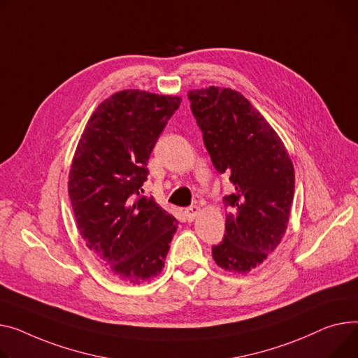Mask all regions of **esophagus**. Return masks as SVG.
Returning a JSON list of instances; mask_svg holds the SVG:
<instances>
[{
	"instance_id": "1",
	"label": "esophagus",
	"mask_w": 358,
	"mask_h": 358,
	"mask_svg": "<svg viewBox=\"0 0 358 358\" xmlns=\"http://www.w3.org/2000/svg\"><path fill=\"white\" fill-rule=\"evenodd\" d=\"M200 213V207L197 206H193V207H188L185 211H184V216L187 219V222H193Z\"/></svg>"
}]
</instances>
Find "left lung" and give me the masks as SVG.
<instances>
[{
    "label": "left lung",
    "mask_w": 358,
    "mask_h": 358,
    "mask_svg": "<svg viewBox=\"0 0 358 358\" xmlns=\"http://www.w3.org/2000/svg\"><path fill=\"white\" fill-rule=\"evenodd\" d=\"M213 165L234 193L226 233L211 249L217 266L246 275L264 264L288 229L295 192L294 164L269 122L241 92L210 86L188 92Z\"/></svg>",
    "instance_id": "1"
}]
</instances>
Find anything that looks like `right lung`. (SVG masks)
Listing matches in <instances>:
<instances>
[{"label": "right lung", "instance_id": "1", "mask_svg": "<svg viewBox=\"0 0 358 358\" xmlns=\"http://www.w3.org/2000/svg\"><path fill=\"white\" fill-rule=\"evenodd\" d=\"M180 96L113 93L92 113L69 173V196L87 249L119 279L141 285L164 268L177 219L141 197L148 159Z\"/></svg>", "mask_w": 358, "mask_h": 358}]
</instances>
